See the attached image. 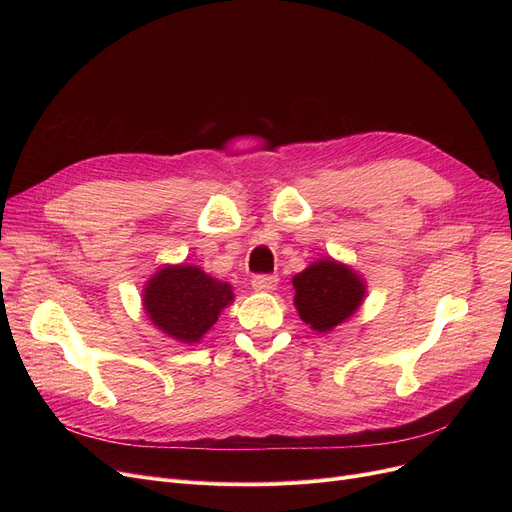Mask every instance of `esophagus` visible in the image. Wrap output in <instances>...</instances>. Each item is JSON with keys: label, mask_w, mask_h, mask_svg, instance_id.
<instances>
[{"label": "esophagus", "mask_w": 512, "mask_h": 512, "mask_svg": "<svg viewBox=\"0 0 512 512\" xmlns=\"http://www.w3.org/2000/svg\"><path fill=\"white\" fill-rule=\"evenodd\" d=\"M251 284H253V288L259 290V292H272V290H276V286H278V276L261 274V276H255V278L251 280Z\"/></svg>", "instance_id": "34e87169"}]
</instances>
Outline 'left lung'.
Instances as JSON below:
<instances>
[{
  "label": "left lung",
  "mask_w": 512,
  "mask_h": 512,
  "mask_svg": "<svg viewBox=\"0 0 512 512\" xmlns=\"http://www.w3.org/2000/svg\"><path fill=\"white\" fill-rule=\"evenodd\" d=\"M294 307L315 332H332L365 299V282L351 267L332 257L311 263L292 278Z\"/></svg>",
  "instance_id": "8db88e82"
}]
</instances>
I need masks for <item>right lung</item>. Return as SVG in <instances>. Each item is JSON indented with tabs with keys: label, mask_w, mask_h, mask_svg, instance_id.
Returning a JSON list of instances; mask_svg holds the SVG:
<instances>
[{
	"label": "right lung",
	"mask_w": 512,
	"mask_h": 512,
	"mask_svg": "<svg viewBox=\"0 0 512 512\" xmlns=\"http://www.w3.org/2000/svg\"><path fill=\"white\" fill-rule=\"evenodd\" d=\"M232 301L228 282L184 263L161 267L143 290V307L153 326L184 344L199 342Z\"/></svg>",
	"instance_id": "right-lung-1"
}]
</instances>
